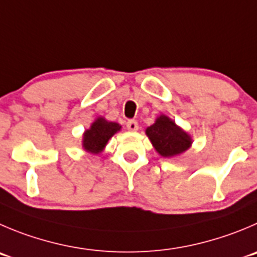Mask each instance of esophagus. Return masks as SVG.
Returning a JSON list of instances; mask_svg holds the SVG:
<instances>
[{
	"mask_svg": "<svg viewBox=\"0 0 257 257\" xmlns=\"http://www.w3.org/2000/svg\"><path fill=\"white\" fill-rule=\"evenodd\" d=\"M127 130L128 131H138L139 130V123L135 121V119H128L126 123Z\"/></svg>",
	"mask_w": 257,
	"mask_h": 257,
	"instance_id": "1",
	"label": "esophagus"
}]
</instances>
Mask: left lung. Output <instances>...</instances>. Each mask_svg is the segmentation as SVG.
<instances>
[{
    "label": "left lung",
    "mask_w": 257,
    "mask_h": 257,
    "mask_svg": "<svg viewBox=\"0 0 257 257\" xmlns=\"http://www.w3.org/2000/svg\"><path fill=\"white\" fill-rule=\"evenodd\" d=\"M146 135L164 158L180 155L192 145V138L165 114H160L155 123L146 128Z\"/></svg>",
    "instance_id": "obj_1"
}]
</instances>
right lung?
I'll use <instances>...</instances> for the list:
<instances>
[{
  "label": "right lung",
  "instance_id": "right-lung-1",
  "mask_svg": "<svg viewBox=\"0 0 257 257\" xmlns=\"http://www.w3.org/2000/svg\"><path fill=\"white\" fill-rule=\"evenodd\" d=\"M119 130L121 126L118 123L107 121L103 117H98L83 134V149L87 153L99 154L103 151L109 139Z\"/></svg>",
  "mask_w": 257,
  "mask_h": 257
}]
</instances>
